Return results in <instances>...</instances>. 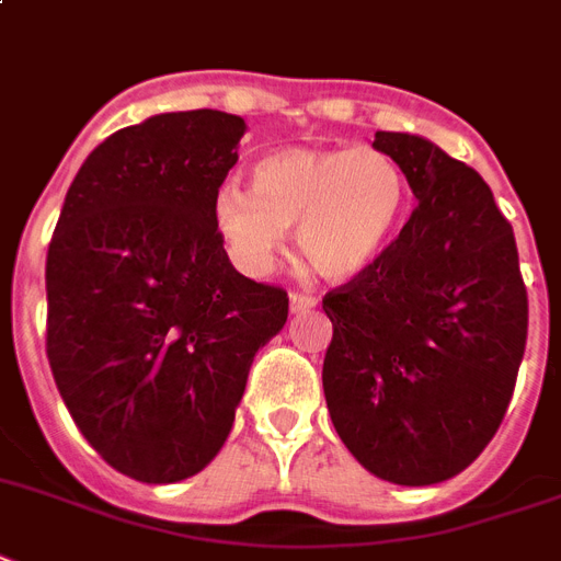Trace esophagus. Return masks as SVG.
<instances>
[{"label":"esophagus","mask_w":561,"mask_h":561,"mask_svg":"<svg viewBox=\"0 0 561 561\" xmlns=\"http://www.w3.org/2000/svg\"><path fill=\"white\" fill-rule=\"evenodd\" d=\"M289 307L291 312H309V309L318 307V298L314 295H304V291H291Z\"/></svg>","instance_id":"obj_1"}]
</instances>
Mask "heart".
Masks as SVG:
<instances>
[{"label":"heart","mask_w":561,"mask_h":561,"mask_svg":"<svg viewBox=\"0 0 561 561\" xmlns=\"http://www.w3.org/2000/svg\"><path fill=\"white\" fill-rule=\"evenodd\" d=\"M401 165L378 148H284L257 160L252 192L226 183L211 217L231 257L266 272L298 226V249L318 275L353 280L390 243L407 206Z\"/></svg>","instance_id":"1"}]
</instances>
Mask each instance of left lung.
<instances>
[{
    "instance_id": "obj_1",
    "label": "left lung",
    "mask_w": 561,
    "mask_h": 561,
    "mask_svg": "<svg viewBox=\"0 0 561 561\" xmlns=\"http://www.w3.org/2000/svg\"><path fill=\"white\" fill-rule=\"evenodd\" d=\"M419 206L364 275L323 295V396L346 450L378 479H453L496 436L527 341L513 226L470 165L375 131Z\"/></svg>"
}]
</instances>
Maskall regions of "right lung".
<instances>
[{"instance_id": "add662e5", "label": "right lung", "mask_w": 561, "mask_h": 561, "mask_svg": "<svg viewBox=\"0 0 561 561\" xmlns=\"http://www.w3.org/2000/svg\"><path fill=\"white\" fill-rule=\"evenodd\" d=\"M247 123L157 114L88 154L45 263L50 373L73 424L123 476L201 473L234 424L254 353L289 298L229 263L211 217Z\"/></svg>"}]
</instances>
